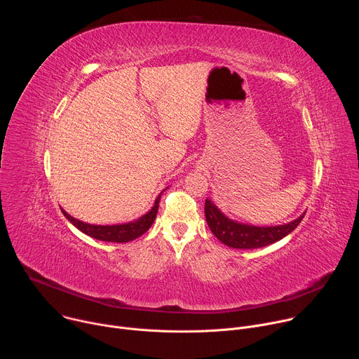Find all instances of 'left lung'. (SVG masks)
Segmentation results:
<instances>
[{"mask_svg": "<svg viewBox=\"0 0 359 359\" xmlns=\"http://www.w3.org/2000/svg\"><path fill=\"white\" fill-rule=\"evenodd\" d=\"M204 216L212 233L223 244L240 250L262 248L284 238L304 217V215H301L295 220L278 226L245 224L227 217L210 198H206V204H204Z\"/></svg>", "mask_w": 359, "mask_h": 359, "instance_id": "1", "label": "left lung"}]
</instances>
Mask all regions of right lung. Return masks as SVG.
Masks as SVG:
<instances>
[{"label":"right lung","instance_id":"right-lung-1","mask_svg":"<svg viewBox=\"0 0 359 359\" xmlns=\"http://www.w3.org/2000/svg\"><path fill=\"white\" fill-rule=\"evenodd\" d=\"M161 196L162 193L156 197L155 204H153L151 209L140 216L139 219L129 222V223H121V224H107V226H100V224H89V223H83L75 217H72L71 215H68L64 209L62 213L64 216L82 233H85L89 237H93L96 240L100 241H111V243H128L132 241L137 237H140L142 234H144L150 226L153 224L156 219L158 210H159V201H161Z\"/></svg>","mask_w":359,"mask_h":359}]
</instances>
